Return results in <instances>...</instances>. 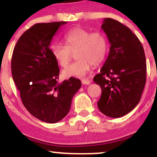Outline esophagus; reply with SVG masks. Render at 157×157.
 I'll use <instances>...</instances> for the list:
<instances>
[{
  "instance_id": "1",
  "label": "esophagus",
  "mask_w": 157,
  "mask_h": 157,
  "mask_svg": "<svg viewBox=\"0 0 157 157\" xmlns=\"http://www.w3.org/2000/svg\"><path fill=\"white\" fill-rule=\"evenodd\" d=\"M82 83L83 84H86V85H88V84H90L91 82L89 80H87V79H82Z\"/></svg>"
}]
</instances>
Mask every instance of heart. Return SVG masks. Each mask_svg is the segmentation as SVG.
Segmentation results:
<instances>
[{
  "mask_svg": "<svg viewBox=\"0 0 157 157\" xmlns=\"http://www.w3.org/2000/svg\"><path fill=\"white\" fill-rule=\"evenodd\" d=\"M65 45L54 43L51 47V53L61 67H65L75 53L77 60L64 69V77H83L90 71L92 64L98 65L104 61L108 51V41L100 31H90L75 28L64 35Z\"/></svg>",
  "mask_w": 157,
  "mask_h": 157,
  "instance_id": "heart-1",
  "label": "heart"
}]
</instances>
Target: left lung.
Masks as SVG:
<instances>
[{"label": "left lung", "mask_w": 157, "mask_h": 157, "mask_svg": "<svg viewBox=\"0 0 157 157\" xmlns=\"http://www.w3.org/2000/svg\"><path fill=\"white\" fill-rule=\"evenodd\" d=\"M111 46L101 73L94 77L101 88L99 110L110 117H121L133 110L146 82L144 49L137 36L120 22L105 18L101 25Z\"/></svg>", "instance_id": "left-lung-1"}]
</instances>
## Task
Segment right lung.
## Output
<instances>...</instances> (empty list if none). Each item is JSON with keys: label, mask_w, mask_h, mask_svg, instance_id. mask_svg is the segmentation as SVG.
<instances>
[{"label": "right lung", "mask_w": 157, "mask_h": 157, "mask_svg": "<svg viewBox=\"0 0 157 157\" xmlns=\"http://www.w3.org/2000/svg\"><path fill=\"white\" fill-rule=\"evenodd\" d=\"M67 22L36 23L19 38L13 51L12 78L22 102L35 117L55 123L67 115L72 99L82 86L71 77L58 83L59 68L51 53L53 36Z\"/></svg>", "instance_id": "add662e5"}]
</instances>
